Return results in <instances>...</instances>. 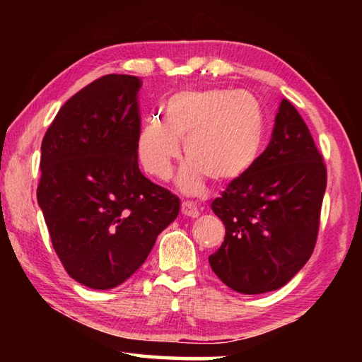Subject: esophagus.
Returning <instances> with one entry per match:
<instances>
[{"instance_id":"obj_1","label":"esophagus","mask_w":362,"mask_h":362,"mask_svg":"<svg viewBox=\"0 0 362 362\" xmlns=\"http://www.w3.org/2000/svg\"><path fill=\"white\" fill-rule=\"evenodd\" d=\"M182 214H183V216H187V217L196 218V217L199 216V211H198V207H196L193 203L183 201V203H182Z\"/></svg>"}]
</instances>
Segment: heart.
Returning <instances> with one entry per match:
<instances>
[{
  "instance_id": "b5f03b06",
  "label": "heart",
  "mask_w": 362,
  "mask_h": 362,
  "mask_svg": "<svg viewBox=\"0 0 362 362\" xmlns=\"http://www.w3.org/2000/svg\"><path fill=\"white\" fill-rule=\"evenodd\" d=\"M265 134V110L247 90L183 89L164 102L163 118L155 115L144 121L136 148L146 173L166 180L183 142L188 163L177 185L196 194L207 179L228 185L246 175L260 156Z\"/></svg>"
}]
</instances>
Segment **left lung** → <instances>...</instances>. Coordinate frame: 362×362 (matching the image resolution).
I'll list each match as a JSON object with an SVG mask.
<instances>
[{"instance_id": "left-lung-1", "label": "left lung", "mask_w": 362, "mask_h": 362, "mask_svg": "<svg viewBox=\"0 0 362 362\" xmlns=\"http://www.w3.org/2000/svg\"><path fill=\"white\" fill-rule=\"evenodd\" d=\"M326 192V166L305 121L283 99L267 150L212 201L225 240L212 272L247 296L289 283L313 254Z\"/></svg>"}]
</instances>
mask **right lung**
I'll list each match as a JSON object with an SVG mask.
<instances>
[{"mask_svg":"<svg viewBox=\"0 0 362 362\" xmlns=\"http://www.w3.org/2000/svg\"><path fill=\"white\" fill-rule=\"evenodd\" d=\"M140 79L107 75L59 110L41 144L38 204L66 273L107 291L142 267L180 199L137 163Z\"/></svg>","mask_w":362,"mask_h":362,"instance_id":"add662e5","label":"right lung"}]
</instances>
